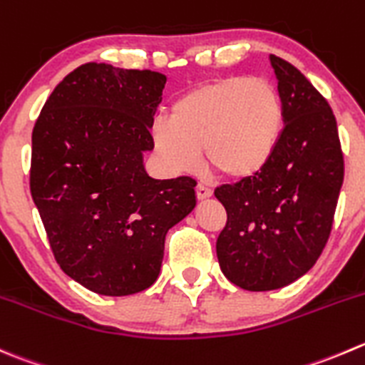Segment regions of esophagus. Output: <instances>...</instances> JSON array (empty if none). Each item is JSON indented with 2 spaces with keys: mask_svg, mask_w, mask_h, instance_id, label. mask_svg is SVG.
<instances>
[{
  "mask_svg": "<svg viewBox=\"0 0 365 365\" xmlns=\"http://www.w3.org/2000/svg\"><path fill=\"white\" fill-rule=\"evenodd\" d=\"M212 194H214V190H212V187H208L207 183L200 182L196 185V196L197 200H207V197H210Z\"/></svg>",
  "mask_w": 365,
  "mask_h": 365,
  "instance_id": "esophagus-1",
  "label": "esophagus"
}]
</instances>
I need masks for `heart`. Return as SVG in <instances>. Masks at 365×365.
<instances>
[{"label":"heart","instance_id":"obj_1","mask_svg":"<svg viewBox=\"0 0 365 365\" xmlns=\"http://www.w3.org/2000/svg\"><path fill=\"white\" fill-rule=\"evenodd\" d=\"M284 101L264 78L233 74L190 88L173 103L169 119L151 125L162 164L187 173L200 164L201 150L222 176L250 178L265 168L280 143Z\"/></svg>","mask_w":365,"mask_h":365}]
</instances>
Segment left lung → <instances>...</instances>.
I'll return each instance as SVG.
<instances>
[{
	"instance_id": "obj_1",
	"label": "left lung",
	"mask_w": 365,
	"mask_h": 365,
	"mask_svg": "<svg viewBox=\"0 0 365 365\" xmlns=\"http://www.w3.org/2000/svg\"><path fill=\"white\" fill-rule=\"evenodd\" d=\"M284 101V130L262 171L215 189L226 208L217 258L232 284L274 291L317 262L344 180L337 121L323 94L287 60L271 55Z\"/></svg>"
}]
</instances>
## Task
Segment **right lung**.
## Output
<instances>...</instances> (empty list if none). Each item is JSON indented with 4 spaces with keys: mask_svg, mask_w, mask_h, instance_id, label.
<instances>
[{
    "mask_svg": "<svg viewBox=\"0 0 365 365\" xmlns=\"http://www.w3.org/2000/svg\"><path fill=\"white\" fill-rule=\"evenodd\" d=\"M168 78L88 62L46 100L31 133L30 190L56 264L103 296L157 280L165 233L196 205V180L143 165Z\"/></svg>",
    "mask_w": 365,
    "mask_h": 365,
    "instance_id": "obj_1",
    "label": "right lung"
}]
</instances>
